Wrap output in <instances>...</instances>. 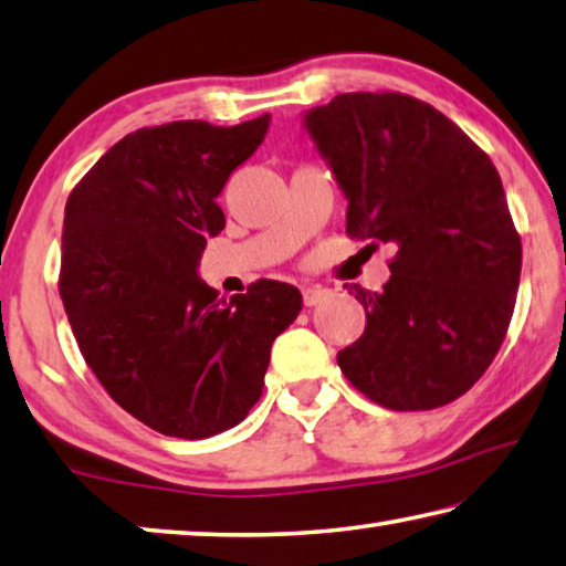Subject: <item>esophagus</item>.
<instances>
[{"instance_id": "esophagus-1", "label": "esophagus", "mask_w": 566, "mask_h": 566, "mask_svg": "<svg viewBox=\"0 0 566 566\" xmlns=\"http://www.w3.org/2000/svg\"><path fill=\"white\" fill-rule=\"evenodd\" d=\"M331 291L323 289V285H305L303 289V303L308 305V308H313V305L323 303L325 298H328Z\"/></svg>"}]
</instances>
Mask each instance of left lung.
<instances>
[{"instance_id":"left-lung-1","label":"left lung","mask_w":566,"mask_h":566,"mask_svg":"<svg viewBox=\"0 0 566 566\" xmlns=\"http://www.w3.org/2000/svg\"><path fill=\"white\" fill-rule=\"evenodd\" d=\"M303 126L348 198L345 231L398 248L380 293L345 285L368 325L338 353L340 370L390 410L458 400L497 355L520 289L522 243L497 168L408 94H338Z\"/></svg>"}]
</instances>
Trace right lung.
Listing matches in <instances>:
<instances>
[{"label": "right lung", "instance_id": "obj_1", "mask_svg": "<svg viewBox=\"0 0 566 566\" xmlns=\"http://www.w3.org/2000/svg\"><path fill=\"white\" fill-rule=\"evenodd\" d=\"M268 124L138 128L69 193L59 293L78 350L116 405L168 438L241 422L273 340L303 308L289 283L263 277L223 301L198 277L206 241L226 226L216 198Z\"/></svg>", "mask_w": 566, "mask_h": 566}]
</instances>
